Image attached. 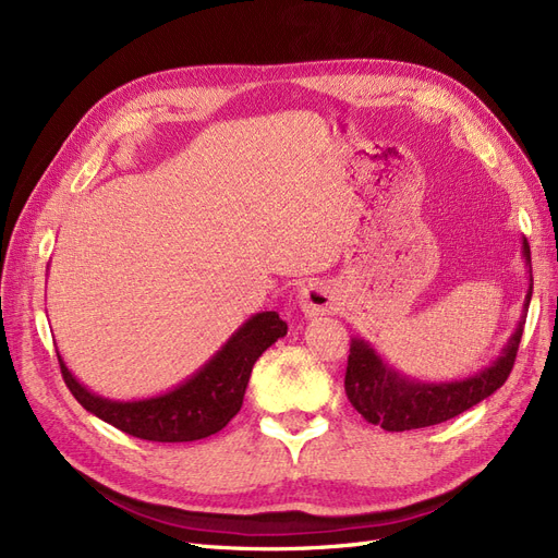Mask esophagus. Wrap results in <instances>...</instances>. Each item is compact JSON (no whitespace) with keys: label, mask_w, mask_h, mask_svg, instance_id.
I'll return each instance as SVG.
<instances>
[{"label":"esophagus","mask_w":558,"mask_h":558,"mask_svg":"<svg viewBox=\"0 0 558 558\" xmlns=\"http://www.w3.org/2000/svg\"><path fill=\"white\" fill-rule=\"evenodd\" d=\"M298 307L305 316H324L335 314L340 302L330 283L326 281H310L298 291Z\"/></svg>","instance_id":"obj_1"}]
</instances>
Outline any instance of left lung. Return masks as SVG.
<instances>
[{
    "instance_id": "1",
    "label": "left lung",
    "mask_w": 558,
    "mask_h": 558,
    "mask_svg": "<svg viewBox=\"0 0 558 558\" xmlns=\"http://www.w3.org/2000/svg\"><path fill=\"white\" fill-rule=\"evenodd\" d=\"M521 258L529 267V291L526 300H523V314L494 363L465 379L418 381L388 365L381 353H377V349L363 337H351L344 391L353 410L363 414L369 424H377L391 433H402L442 424V421L463 414L484 398L496 393L510 377L533 295L531 248L526 238L521 240Z\"/></svg>"
}]
</instances>
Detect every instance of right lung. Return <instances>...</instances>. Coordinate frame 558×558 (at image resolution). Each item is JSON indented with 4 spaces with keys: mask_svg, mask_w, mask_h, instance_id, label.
<instances>
[{
    "mask_svg": "<svg viewBox=\"0 0 558 558\" xmlns=\"http://www.w3.org/2000/svg\"><path fill=\"white\" fill-rule=\"evenodd\" d=\"M289 326L277 312H258L234 330L226 344L174 388L150 398L113 400L81 384L58 353L64 384L97 418L148 442H193L218 433L240 412L251 369L286 335Z\"/></svg>",
    "mask_w": 558,
    "mask_h": 558,
    "instance_id": "1",
    "label": "right lung"
}]
</instances>
